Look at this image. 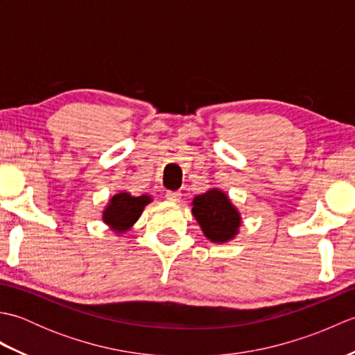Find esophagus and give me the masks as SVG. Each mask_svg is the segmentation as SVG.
<instances>
[{"label":"esophagus","mask_w":355,"mask_h":355,"mask_svg":"<svg viewBox=\"0 0 355 355\" xmlns=\"http://www.w3.org/2000/svg\"><path fill=\"white\" fill-rule=\"evenodd\" d=\"M166 198H168L171 202H178L180 198H182V193L173 192V191H168V192H166Z\"/></svg>","instance_id":"obj_1"}]
</instances>
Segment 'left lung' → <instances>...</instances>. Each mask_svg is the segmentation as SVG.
<instances>
[{
    "instance_id": "obj_1",
    "label": "left lung",
    "mask_w": 355,
    "mask_h": 355,
    "mask_svg": "<svg viewBox=\"0 0 355 355\" xmlns=\"http://www.w3.org/2000/svg\"><path fill=\"white\" fill-rule=\"evenodd\" d=\"M192 214L205 236L215 244L232 241L239 233L243 223L239 210L233 206L227 193L216 187L193 198Z\"/></svg>"
}]
</instances>
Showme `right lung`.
Listing matches in <instances>:
<instances>
[{"instance_id":"add662e5","label":"right lung","mask_w":355,"mask_h":355,"mask_svg":"<svg viewBox=\"0 0 355 355\" xmlns=\"http://www.w3.org/2000/svg\"><path fill=\"white\" fill-rule=\"evenodd\" d=\"M150 201H153L150 195L134 197L130 192H119L110 198L107 207L102 212V220L112 232L122 235L137 223L143 209Z\"/></svg>"}]
</instances>
